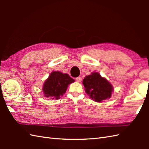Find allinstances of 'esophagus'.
Returning <instances> with one entry per match:
<instances>
[{"mask_svg": "<svg viewBox=\"0 0 149 149\" xmlns=\"http://www.w3.org/2000/svg\"><path fill=\"white\" fill-rule=\"evenodd\" d=\"M75 80H77V82H80L82 81V78L80 77H77V78H76V79H75Z\"/></svg>", "mask_w": 149, "mask_h": 149, "instance_id": "esophagus-1", "label": "esophagus"}]
</instances>
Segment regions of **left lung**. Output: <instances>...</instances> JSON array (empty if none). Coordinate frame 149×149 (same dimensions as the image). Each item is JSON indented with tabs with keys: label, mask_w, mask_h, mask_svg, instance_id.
I'll use <instances>...</instances> for the list:
<instances>
[{
	"label": "left lung",
	"mask_w": 149,
	"mask_h": 149,
	"mask_svg": "<svg viewBox=\"0 0 149 149\" xmlns=\"http://www.w3.org/2000/svg\"><path fill=\"white\" fill-rule=\"evenodd\" d=\"M83 84L87 94L97 102H102L110 99L113 92L112 85L97 72L86 76L83 80Z\"/></svg>",
	"instance_id": "left-lung-1"
}]
</instances>
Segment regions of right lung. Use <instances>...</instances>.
Returning <instances> with one entry per match:
<instances>
[{
	"label": "right lung",
	"mask_w": 149,
	"mask_h": 149,
	"mask_svg": "<svg viewBox=\"0 0 149 149\" xmlns=\"http://www.w3.org/2000/svg\"><path fill=\"white\" fill-rule=\"evenodd\" d=\"M75 82L67 74L53 71L50 74L42 87L44 96L51 99H59L66 92L68 86Z\"/></svg>",
	"instance_id": "right-lung-1"
}]
</instances>
